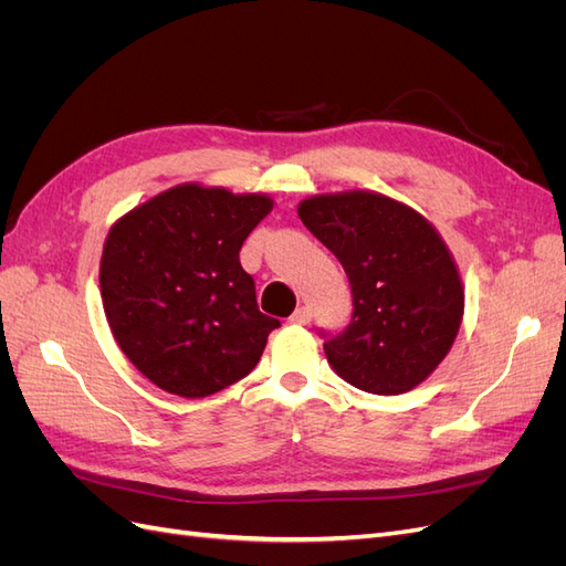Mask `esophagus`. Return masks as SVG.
Wrapping results in <instances>:
<instances>
[{"mask_svg":"<svg viewBox=\"0 0 566 566\" xmlns=\"http://www.w3.org/2000/svg\"><path fill=\"white\" fill-rule=\"evenodd\" d=\"M312 321V310L310 306H300V310L290 316V323H295V325H306Z\"/></svg>","mask_w":566,"mask_h":566,"instance_id":"esophagus-1","label":"esophagus"}]
</instances>
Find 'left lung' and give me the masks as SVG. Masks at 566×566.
<instances>
[{"label":"left lung","instance_id":"left-lung-1","mask_svg":"<svg viewBox=\"0 0 566 566\" xmlns=\"http://www.w3.org/2000/svg\"><path fill=\"white\" fill-rule=\"evenodd\" d=\"M297 214L352 285V321L323 345L333 370L385 397L424 382L451 352L465 312V287L439 231L375 191L304 198Z\"/></svg>","mask_w":566,"mask_h":566}]
</instances>
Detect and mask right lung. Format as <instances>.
I'll list each match as a JSON object with an SVG mask.
<instances>
[{"mask_svg": "<svg viewBox=\"0 0 566 566\" xmlns=\"http://www.w3.org/2000/svg\"><path fill=\"white\" fill-rule=\"evenodd\" d=\"M266 193L179 184L111 227L98 283L117 347L160 389L202 399L256 366L281 321L260 312L241 266Z\"/></svg>", "mask_w": 566, "mask_h": 566, "instance_id": "add662e5", "label": "right lung"}]
</instances>
